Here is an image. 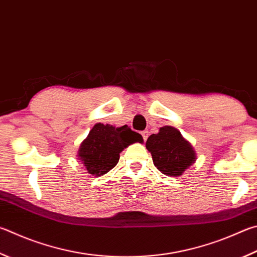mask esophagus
<instances>
[{
    "label": "esophagus",
    "mask_w": 257,
    "mask_h": 257,
    "mask_svg": "<svg viewBox=\"0 0 257 257\" xmlns=\"http://www.w3.org/2000/svg\"><path fill=\"white\" fill-rule=\"evenodd\" d=\"M142 135H143L144 141L146 142V139H147V137H148V132H147V130H144V132H142Z\"/></svg>",
    "instance_id": "34e87169"
}]
</instances>
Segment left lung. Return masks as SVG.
I'll return each mask as SVG.
<instances>
[{
    "mask_svg": "<svg viewBox=\"0 0 257 257\" xmlns=\"http://www.w3.org/2000/svg\"><path fill=\"white\" fill-rule=\"evenodd\" d=\"M146 148L151 152L157 170L169 176L182 175L197 160L193 147L171 125H164L158 134L151 135Z\"/></svg>",
    "mask_w": 257,
    "mask_h": 257,
    "instance_id": "obj_1",
    "label": "left lung"
}]
</instances>
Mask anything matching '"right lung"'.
I'll use <instances>...</instances> for the list:
<instances>
[{
  "mask_svg": "<svg viewBox=\"0 0 257 257\" xmlns=\"http://www.w3.org/2000/svg\"><path fill=\"white\" fill-rule=\"evenodd\" d=\"M134 143H143V137L128 125L96 123L81 144L78 158L88 173L101 176L118 164L120 153Z\"/></svg>",
  "mask_w": 257,
  "mask_h": 257,
  "instance_id": "obj_1",
  "label": "right lung"
}]
</instances>
